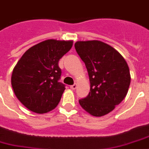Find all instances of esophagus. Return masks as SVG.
<instances>
[{"instance_id": "34e87169", "label": "esophagus", "mask_w": 149, "mask_h": 149, "mask_svg": "<svg viewBox=\"0 0 149 149\" xmlns=\"http://www.w3.org/2000/svg\"><path fill=\"white\" fill-rule=\"evenodd\" d=\"M77 87V84H73L72 86H70V89H72V90H76Z\"/></svg>"}]
</instances>
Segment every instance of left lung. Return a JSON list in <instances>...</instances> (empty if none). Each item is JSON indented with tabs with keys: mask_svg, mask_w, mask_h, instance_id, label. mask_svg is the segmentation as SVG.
I'll list each match as a JSON object with an SVG mask.
<instances>
[{
	"mask_svg": "<svg viewBox=\"0 0 149 149\" xmlns=\"http://www.w3.org/2000/svg\"><path fill=\"white\" fill-rule=\"evenodd\" d=\"M75 49L86 65L91 82V92L79 100V104L91 115H106L127 95L131 84L127 62L101 41H77Z\"/></svg>",
	"mask_w": 149,
	"mask_h": 149,
	"instance_id": "8db88e82",
	"label": "left lung"
}]
</instances>
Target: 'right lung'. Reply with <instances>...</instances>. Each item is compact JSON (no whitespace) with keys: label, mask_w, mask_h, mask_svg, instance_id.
<instances>
[{"label":"right lung","mask_w":149,"mask_h":149,"mask_svg":"<svg viewBox=\"0 0 149 149\" xmlns=\"http://www.w3.org/2000/svg\"><path fill=\"white\" fill-rule=\"evenodd\" d=\"M72 40L47 39L27 50L15 65L11 85L16 97L36 113L51 111L65 90L58 83V61L71 49Z\"/></svg>","instance_id":"add662e5"}]
</instances>
